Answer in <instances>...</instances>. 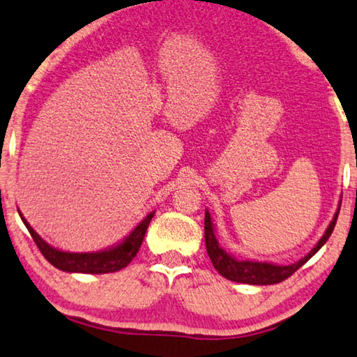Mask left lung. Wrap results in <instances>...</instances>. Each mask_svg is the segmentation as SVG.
<instances>
[{
	"label": "left lung",
	"instance_id": "obj_1",
	"mask_svg": "<svg viewBox=\"0 0 357 357\" xmlns=\"http://www.w3.org/2000/svg\"><path fill=\"white\" fill-rule=\"evenodd\" d=\"M338 213L340 211L336 212L335 218L331 220L330 227L326 228L325 235L321 236V240L318 241L315 248H313L305 258L297 261L296 264L275 266L269 263H256V261H238L235 259L234 256L225 253V251L218 246V241L215 238V235H213L211 213L206 212V218H204V231H206L207 255L212 261L213 268L218 271V274H222L223 278L230 279V281L241 282V284H255V286H269V284L282 282L286 281L287 278H291L298 268H302V266L305 264L323 245L326 243V240L330 238L331 234H333L336 220H338Z\"/></svg>",
	"mask_w": 357,
	"mask_h": 357
}]
</instances>
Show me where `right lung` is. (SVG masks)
<instances>
[{
  "label": "right lung",
  "mask_w": 357,
  "mask_h": 357,
  "mask_svg": "<svg viewBox=\"0 0 357 357\" xmlns=\"http://www.w3.org/2000/svg\"><path fill=\"white\" fill-rule=\"evenodd\" d=\"M155 215V212H151L142 220L132 234L122 241L121 245L114 246V248L107 251H101V253H66V251H60L45 243L39 235L36 234L34 228L26 222V218H22L24 225L27 227L29 234L37 245V248L40 250V253L44 255V258L49 261L50 264H54L55 268L66 273H86V274H106V273H116V271L126 268L132 259L135 258L139 253L142 241L146 234V228L151 217Z\"/></svg>",
  "instance_id": "add662e5"
}]
</instances>
